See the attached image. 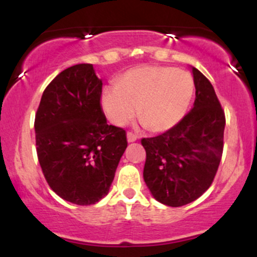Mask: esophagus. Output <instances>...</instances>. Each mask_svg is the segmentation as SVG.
<instances>
[{
  "mask_svg": "<svg viewBox=\"0 0 257 257\" xmlns=\"http://www.w3.org/2000/svg\"><path fill=\"white\" fill-rule=\"evenodd\" d=\"M138 137L135 134H133V133H128L126 134V140H128V143H134V141H137Z\"/></svg>",
  "mask_w": 257,
  "mask_h": 257,
  "instance_id": "1",
  "label": "esophagus"
}]
</instances>
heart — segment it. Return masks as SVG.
<instances>
[{
  "instance_id": "b5f03b06",
  "label": "heart",
  "mask_w": 257,
  "mask_h": 257,
  "mask_svg": "<svg viewBox=\"0 0 257 257\" xmlns=\"http://www.w3.org/2000/svg\"><path fill=\"white\" fill-rule=\"evenodd\" d=\"M193 93L192 76L184 70L140 66L126 71L116 87L102 90L101 108L114 125H124L138 111L150 131L167 132L184 118Z\"/></svg>"
}]
</instances>
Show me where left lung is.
Masks as SVG:
<instances>
[{"label":"left lung","mask_w":257,"mask_h":257,"mask_svg":"<svg viewBox=\"0 0 257 257\" xmlns=\"http://www.w3.org/2000/svg\"><path fill=\"white\" fill-rule=\"evenodd\" d=\"M191 70L192 110L168 132L141 140L145 184L153 198L169 206L188 204L210 187L223 150L225 113L209 79L196 67Z\"/></svg>","instance_id":"left-lung-1"}]
</instances>
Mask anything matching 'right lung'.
<instances>
[{
	"label": "right lung",
	"mask_w": 257,
	"mask_h": 257,
	"mask_svg": "<svg viewBox=\"0 0 257 257\" xmlns=\"http://www.w3.org/2000/svg\"><path fill=\"white\" fill-rule=\"evenodd\" d=\"M101 88L93 65H73L44 89L35 118L44 178L60 198L77 205L95 204L108 193L128 145L125 132L107 124Z\"/></svg>",
	"instance_id": "1"
}]
</instances>
